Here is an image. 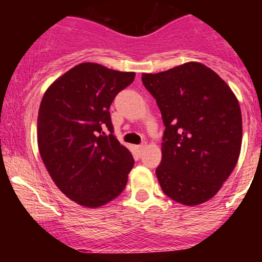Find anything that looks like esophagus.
<instances>
[{
    "label": "esophagus",
    "mask_w": 262,
    "mask_h": 262,
    "mask_svg": "<svg viewBox=\"0 0 262 262\" xmlns=\"http://www.w3.org/2000/svg\"><path fill=\"white\" fill-rule=\"evenodd\" d=\"M145 149V144H140V145H138V152H139V154H141V152H143V150Z\"/></svg>",
    "instance_id": "esophagus-1"
}]
</instances>
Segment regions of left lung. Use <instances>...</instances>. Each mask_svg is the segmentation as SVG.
I'll list each match as a JSON object with an SVG mask.
<instances>
[{
	"label": "left lung",
	"mask_w": 262,
	"mask_h": 262,
	"mask_svg": "<svg viewBox=\"0 0 262 262\" xmlns=\"http://www.w3.org/2000/svg\"><path fill=\"white\" fill-rule=\"evenodd\" d=\"M141 81L165 125L161 164L155 171L161 189L185 206L210 200L239 159L243 123L235 95L200 62L143 74Z\"/></svg>",
	"instance_id": "1"
}]
</instances>
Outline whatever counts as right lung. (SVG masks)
Returning <instances> with one entry per match:
<instances>
[{
  "mask_svg": "<svg viewBox=\"0 0 262 262\" xmlns=\"http://www.w3.org/2000/svg\"><path fill=\"white\" fill-rule=\"evenodd\" d=\"M134 77V73L82 62L44 93L39 152L60 191L81 206H103L127 185L134 159L113 134L110 107Z\"/></svg>",
  "mask_w": 262,
  "mask_h": 262,
  "instance_id": "obj_1",
  "label": "right lung"
}]
</instances>
